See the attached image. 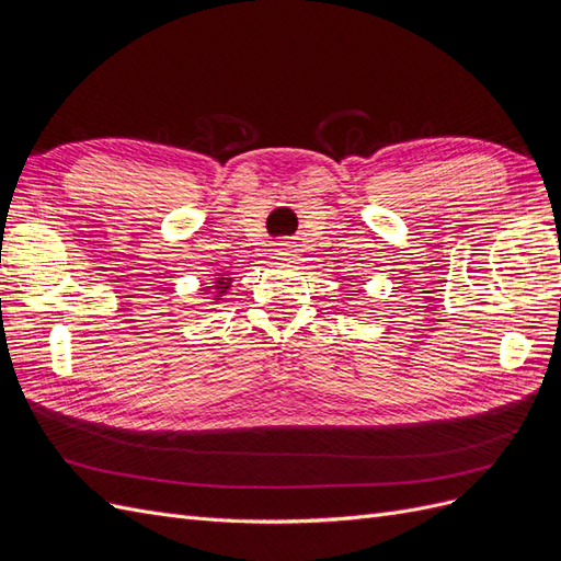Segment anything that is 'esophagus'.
I'll return each instance as SVG.
<instances>
[{"label":"esophagus","mask_w":561,"mask_h":561,"mask_svg":"<svg viewBox=\"0 0 561 561\" xmlns=\"http://www.w3.org/2000/svg\"><path fill=\"white\" fill-rule=\"evenodd\" d=\"M295 250H297L295 243L280 241V243H276V257H278V260H293V257H295Z\"/></svg>","instance_id":"esophagus-1"}]
</instances>
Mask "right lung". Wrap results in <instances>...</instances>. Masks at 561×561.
<instances>
[{"label":"right lung","mask_w":561,"mask_h":561,"mask_svg":"<svg viewBox=\"0 0 561 561\" xmlns=\"http://www.w3.org/2000/svg\"><path fill=\"white\" fill-rule=\"evenodd\" d=\"M229 287H231V278H215L213 280V285L210 287H206V290H201L203 295H206V293H215V299H222L225 295H227V290H229Z\"/></svg>","instance_id":"1"}]
</instances>
